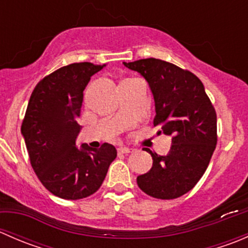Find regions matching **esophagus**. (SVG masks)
Instances as JSON below:
<instances>
[{
    "label": "esophagus",
    "instance_id": "esophagus-1",
    "mask_svg": "<svg viewBox=\"0 0 248 248\" xmlns=\"http://www.w3.org/2000/svg\"><path fill=\"white\" fill-rule=\"evenodd\" d=\"M117 152L119 154H129V152H132V149H129V147H119Z\"/></svg>",
    "mask_w": 248,
    "mask_h": 248
}]
</instances>
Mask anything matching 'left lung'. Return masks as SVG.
Returning <instances> with one entry per match:
<instances>
[{
    "mask_svg": "<svg viewBox=\"0 0 248 248\" xmlns=\"http://www.w3.org/2000/svg\"><path fill=\"white\" fill-rule=\"evenodd\" d=\"M144 78L154 94L157 134L171 137L166 156H152V168L137 177L139 188L157 199H175L191 191L206 170L217 142L216 111L193 73L158 59L124 62Z\"/></svg>",
    "mask_w": 248,
    "mask_h": 248,
    "instance_id": "obj_1",
    "label": "left lung"
}]
</instances>
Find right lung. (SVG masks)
I'll return each instance as SVG.
<instances>
[{"mask_svg": "<svg viewBox=\"0 0 248 248\" xmlns=\"http://www.w3.org/2000/svg\"><path fill=\"white\" fill-rule=\"evenodd\" d=\"M106 64L72 63L37 84L21 124L30 161L38 179L54 196L68 201L86 198L103 184L117 151L104 142L94 150L77 138L84 90Z\"/></svg>", "mask_w": 248, "mask_h": 248, "instance_id": "obj_1", "label": "right lung"}]
</instances>
